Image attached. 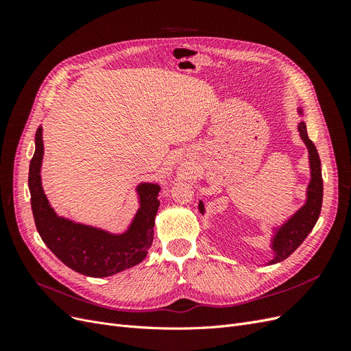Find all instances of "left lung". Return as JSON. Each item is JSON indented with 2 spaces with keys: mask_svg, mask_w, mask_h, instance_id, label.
Instances as JSON below:
<instances>
[{
  "mask_svg": "<svg viewBox=\"0 0 351 351\" xmlns=\"http://www.w3.org/2000/svg\"><path fill=\"white\" fill-rule=\"evenodd\" d=\"M297 114L303 117V110L297 108ZM297 130L300 133L303 143L309 152V168H311V182L306 189V202L302 208L297 209L294 214L284 221L282 224L272 227V237L269 247L272 250V259L267 263L274 265L287 259L290 254L300 246L303 240L309 236L313 230L322 208V196H324V183H322V171H321V159L317 155L316 146L309 139L306 130V123L300 120ZM199 212L205 214V206L199 200Z\"/></svg>",
  "mask_w": 351,
  "mask_h": 351,
  "instance_id": "1",
  "label": "left lung"
}]
</instances>
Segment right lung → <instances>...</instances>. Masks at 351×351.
<instances>
[{
	"mask_svg": "<svg viewBox=\"0 0 351 351\" xmlns=\"http://www.w3.org/2000/svg\"><path fill=\"white\" fill-rule=\"evenodd\" d=\"M42 159L44 139L42 125H39L35 134V154L29 165V190L35 224L48 249L73 271L95 278L110 277L141 263L154 240L161 186L156 183L137 184L139 209L130 226L123 232H111L57 214L42 187Z\"/></svg>",
	"mask_w": 351,
	"mask_h": 351,
	"instance_id": "add662e5",
	"label": "right lung"
}]
</instances>
